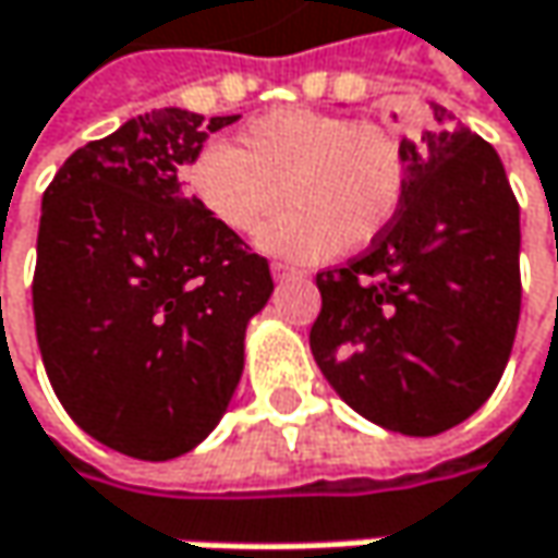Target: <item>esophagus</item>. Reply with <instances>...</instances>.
<instances>
[{
	"instance_id": "1",
	"label": "esophagus",
	"mask_w": 558,
	"mask_h": 558,
	"mask_svg": "<svg viewBox=\"0 0 558 558\" xmlns=\"http://www.w3.org/2000/svg\"><path fill=\"white\" fill-rule=\"evenodd\" d=\"M271 278H275V280L296 278V268H290V265H280V262H275V265H271Z\"/></svg>"
}]
</instances>
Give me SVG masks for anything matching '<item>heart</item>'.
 Returning <instances> with one entry per match:
<instances>
[{
	"mask_svg": "<svg viewBox=\"0 0 558 558\" xmlns=\"http://www.w3.org/2000/svg\"><path fill=\"white\" fill-rule=\"evenodd\" d=\"M409 166L392 133L316 111H271L239 146L207 143L184 166L201 210L232 235L258 227V248L290 262L361 252L392 227Z\"/></svg>",
	"mask_w": 558,
	"mask_h": 558,
	"instance_id": "b5f03b06",
	"label": "heart"
}]
</instances>
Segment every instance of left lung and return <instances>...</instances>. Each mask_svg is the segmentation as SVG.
<instances>
[{"label": "left lung", "mask_w": 558, "mask_h": 558, "mask_svg": "<svg viewBox=\"0 0 558 558\" xmlns=\"http://www.w3.org/2000/svg\"><path fill=\"white\" fill-rule=\"evenodd\" d=\"M402 140L405 197L367 255L316 275L310 331L331 389L367 422L430 437L505 374L521 316V207L498 153L444 105Z\"/></svg>", "instance_id": "obj_1"}]
</instances>
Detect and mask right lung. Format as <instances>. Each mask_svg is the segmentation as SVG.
Here are the masks:
<instances>
[{"mask_svg":"<svg viewBox=\"0 0 558 558\" xmlns=\"http://www.w3.org/2000/svg\"><path fill=\"white\" fill-rule=\"evenodd\" d=\"M239 114L159 108L85 143L40 204L34 326L70 418L136 460L194 450L229 409L268 262L184 191V166Z\"/></svg>","mask_w":558,"mask_h":558,"instance_id":"obj_1","label":"right lung"}]
</instances>
